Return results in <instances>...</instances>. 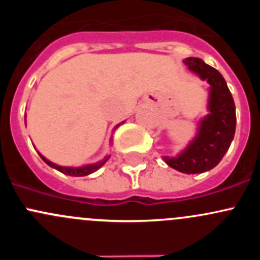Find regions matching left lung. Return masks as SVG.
I'll return each instance as SVG.
<instances>
[{
  "label": "left lung",
  "mask_w": 260,
  "mask_h": 260,
  "mask_svg": "<svg viewBox=\"0 0 260 260\" xmlns=\"http://www.w3.org/2000/svg\"><path fill=\"white\" fill-rule=\"evenodd\" d=\"M188 70L210 85L209 114L199 122L198 135L176 157L165 156L170 167L182 174H203L214 169L229 149L235 135L237 114L232 93L222 75L199 57L183 60Z\"/></svg>",
  "instance_id": "1"
}]
</instances>
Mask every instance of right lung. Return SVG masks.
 <instances>
[{
    "mask_svg": "<svg viewBox=\"0 0 260 260\" xmlns=\"http://www.w3.org/2000/svg\"><path fill=\"white\" fill-rule=\"evenodd\" d=\"M25 122H26V120H25ZM118 125H119V124H118ZM118 125H117V127H118ZM117 127H115V128H117ZM39 154H40V157H41V158H43V161L45 162L46 165H49L50 167H52V169H55V170H57V171L62 172V174L68 175V176H75V177L88 176V175L93 174V172H95L96 170L101 169V167L103 166V165L106 164L107 161H108L109 157H111V154H109V156L104 157V158L102 159V161L95 162V164H91V165H86V166H81V167H64V166H59V165H56V164H52L51 161H49L48 158H45V157H44L41 153H39Z\"/></svg>",
    "mask_w": 260,
    "mask_h": 260,
    "instance_id": "add662e5",
    "label": "right lung"
}]
</instances>
